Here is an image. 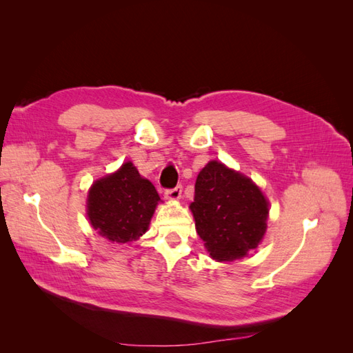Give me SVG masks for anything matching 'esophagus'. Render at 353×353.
Masks as SVG:
<instances>
[{
  "mask_svg": "<svg viewBox=\"0 0 353 353\" xmlns=\"http://www.w3.org/2000/svg\"><path fill=\"white\" fill-rule=\"evenodd\" d=\"M181 194H183V187L181 185H176L175 188H170V190L165 191V196L169 200H178L181 197Z\"/></svg>",
  "mask_w": 353,
  "mask_h": 353,
  "instance_id": "1",
  "label": "esophagus"
}]
</instances>
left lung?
<instances>
[{
  "label": "left lung",
  "instance_id": "obj_1",
  "mask_svg": "<svg viewBox=\"0 0 353 353\" xmlns=\"http://www.w3.org/2000/svg\"><path fill=\"white\" fill-rule=\"evenodd\" d=\"M196 230L213 259L236 261L263 237L268 201L252 179L212 160L200 170L190 205Z\"/></svg>",
  "mask_w": 353,
  "mask_h": 353
}]
</instances>
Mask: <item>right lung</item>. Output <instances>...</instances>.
Returning a JSON list of instances; mask_svg holds the SVG:
<instances>
[{"mask_svg":"<svg viewBox=\"0 0 353 353\" xmlns=\"http://www.w3.org/2000/svg\"><path fill=\"white\" fill-rule=\"evenodd\" d=\"M160 200L154 185L128 162L92 184L88 218L100 236L116 243L137 240L147 231Z\"/></svg>","mask_w":353,"mask_h":353,"instance_id":"right-lung-1","label":"right lung"}]
</instances>
